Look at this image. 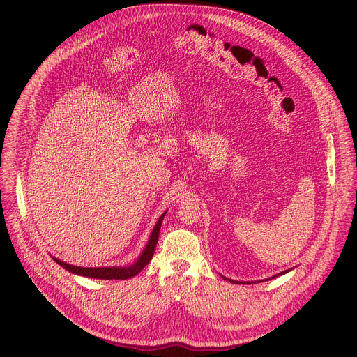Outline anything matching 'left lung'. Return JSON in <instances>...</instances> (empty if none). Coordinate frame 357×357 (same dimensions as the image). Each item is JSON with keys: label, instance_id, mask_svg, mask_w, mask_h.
Instances as JSON below:
<instances>
[{"label": "left lung", "instance_id": "left-lung-1", "mask_svg": "<svg viewBox=\"0 0 357 357\" xmlns=\"http://www.w3.org/2000/svg\"><path fill=\"white\" fill-rule=\"evenodd\" d=\"M288 271H291V270H285V271H282V273H280V274H277V275H273V277H270V278H267V280H273V278H275V277H278V275H282V274H285V273H288ZM223 277V275H222ZM223 280H226V281H229V282H233V284H256V281H234V280H230V278H226V277H223ZM259 282V281H257ZM261 282V281H260Z\"/></svg>", "mask_w": 357, "mask_h": 357}]
</instances>
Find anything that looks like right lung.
Returning <instances> with one entry per match:
<instances>
[{"label": "right lung", "mask_w": 357, "mask_h": 357, "mask_svg": "<svg viewBox=\"0 0 357 357\" xmlns=\"http://www.w3.org/2000/svg\"><path fill=\"white\" fill-rule=\"evenodd\" d=\"M167 215V212H164L161 215V218L158 219L157 225L154 226V230L151 231V236L148 238V243L145 245V248L142 250V252L139 254V257L127 267H77L73 264H68L56 257H54V260L63 267L65 270H68L72 274L76 275H82V277H89V278H97V280H128L131 277H135L138 273H141V270L149 263V260L154 256L155 251V245L158 243V236H160V230H161V223L164 220V216Z\"/></svg>", "instance_id": "add662e5"}]
</instances>
